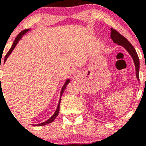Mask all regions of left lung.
<instances>
[{
  "instance_id": "1",
  "label": "left lung",
  "mask_w": 146,
  "mask_h": 146,
  "mask_svg": "<svg viewBox=\"0 0 146 146\" xmlns=\"http://www.w3.org/2000/svg\"><path fill=\"white\" fill-rule=\"evenodd\" d=\"M111 38L113 39V42L123 46L129 53L131 55L132 57L135 65V69H136V76L137 80H139V69H140V61H139L138 55L137 54L136 50L134 48V47L129 43L128 40L126 39L124 36H123L121 33H118L116 30H114L111 28Z\"/></svg>"
}]
</instances>
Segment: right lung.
Masks as SVG:
<instances>
[{"instance_id":"1","label":"right lung","mask_w":146,"mask_h":146,"mask_svg":"<svg viewBox=\"0 0 146 146\" xmlns=\"http://www.w3.org/2000/svg\"><path fill=\"white\" fill-rule=\"evenodd\" d=\"M28 31V29L24 30V31H23L20 32V33H19V34L17 35V36L16 38H15V41H14V43H13V44H12V47H11V49H10V50H9V52H7V54H6V56H5L4 63H5V61H6V59H7V58L9 57V55L10 54H11V52H12L13 50H14V49L15 48L17 44V42H19V40H20V38H21L22 36H23V35L25 34V33H26V32ZM0 68H1V66H0ZM0 79H1V78H0ZM69 80H67L65 84H64V86H63V88H62L61 92H60V96H62V94H63V93H64V91H65L66 87V86H67V85H68V83H69ZM1 90H2V89H1ZM60 100H61V99H60V100H59V103H58V105L57 110H56V111H55V113L53 114V115H52V116L51 117V118H50V119L47 120V121H45V122H44V123H40V124H38V126H44V125L48 124V123H51V122H52V121H53L54 120H55V118H56V117L58 116V113H59V109H60V108H60Z\"/></svg>"}]
</instances>
